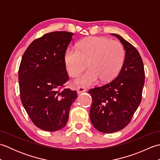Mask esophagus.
<instances>
[{
    "mask_svg": "<svg viewBox=\"0 0 160 160\" xmlns=\"http://www.w3.org/2000/svg\"><path fill=\"white\" fill-rule=\"evenodd\" d=\"M85 91H87V89H86V88H84V87H78L77 92H78V94H80V93H82L83 92H85Z\"/></svg>",
    "mask_w": 160,
    "mask_h": 160,
    "instance_id": "34e87169",
    "label": "esophagus"
}]
</instances>
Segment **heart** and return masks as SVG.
<instances>
[{
  "label": "heart",
  "mask_w": 160,
  "mask_h": 160,
  "mask_svg": "<svg viewBox=\"0 0 160 160\" xmlns=\"http://www.w3.org/2000/svg\"><path fill=\"white\" fill-rule=\"evenodd\" d=\"M124 56V47L118 41L90 36L80 40L78 49H68L64 62L71 77L78 76L88 64L89 69L78 78L76 83L89 86L98 78L104 82L113 80L121 69Z\"/></svg>",
  "instance_id": "1"
}]
</instances>
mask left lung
Wrapping results in <instances>:
<instances>
[{
    "label": "left lung",
    "mask_w": 160,
    "mask_h": 160,
    "mask_svg": "<svg viewBox=\"0 0 160 160\" xmlns=\"http://www.w3.org/2000/svg\"><path fill=\"white\" fill-rule=\"evenodd\" d=\"M125 58L118 76L107 84L89 91L92 97L91 123L98 131L111 133L123 129L131 122L142 100L144 84V64L138 51L120 35Z\"/></svg>",
    "instance_id": "8db88e82"
}]
</instances>
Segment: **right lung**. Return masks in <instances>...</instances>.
<instances>
[{
	"instance_id": "right-lung-1",
	"label": "right lung",
	"mask_w": 160,
	"mask_h": 160,
	"mask_svg": "<svg viewBox=\"0 0 160 160\" xmlns=\"http://www.w3.org/2000/svg\"><path fill=\"white\" fill-rule=\"evenodd\" d=\"M73 33L53 32L30 44L18 70L20 100L32 122L47 131L65 127L76 91L64 89L69 80L64 54Z\"/></svg>"
}]
</instances>
